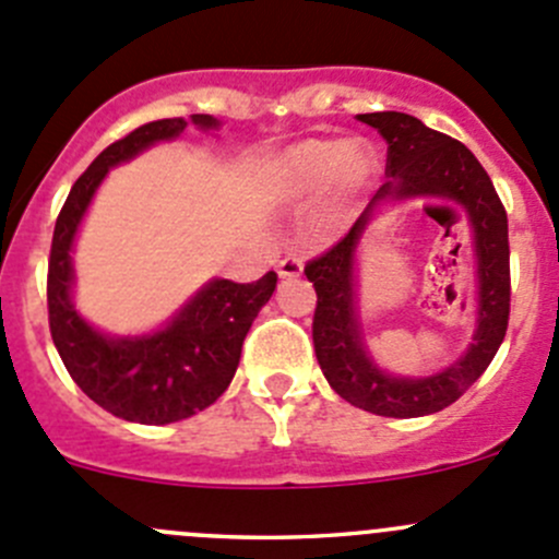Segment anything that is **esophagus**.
<instances>
[{
	"mask_svg": "<svg viewBox=\"0 0 559 559\" xmlns=\"http://www.w3.org/2000/svg\"><path fill=\"white\" fill-rule=\"evenodd\" d=\"M278 275H281V278H297V275H302V259L300 257L281 259Z\"/></svg>",
	"mask_w": 559,
	"mask_h": 559,
	"instance_id": "obj_1",
	"label": "esophagus"
}]
</instances>
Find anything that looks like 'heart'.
I'll use <instances>...</instances> for the list:
<instances>
[{
  "label": "heart",
  "instance_id": "b5f03b06",
  "mask_svg": "<svg viewBox=\"0 0 559 559\" xmlns=\"http://www.w3.org/2000/svg\"><path fill=\"white\" fill-rule=\"evenodd\" d=\"M281 183L295 194H316L337 180L343 191L357 194L368 189L376 162L365 145L343 140H308L295 145L278 165Z\"/></svg>",
  "mask_w": 559,
  "mask_h": 559
}]
</instances>
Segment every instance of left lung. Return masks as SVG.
I'll list each match as a JSON object with an SVG mask.
<instances>
[{"instance_id":"obj_1","label":"left lung","mask_w":559,"mask_h":559,"mask_svg":"<svg viewBox=\"0 0 559 559\" xmlns=\"http://www.w3.org/2000/svg\"><path fill=\"white\" fill-rule=\"evenodd\" d=\"M386 140L389 180L376 191L346 238L306 264L316 289L313 346L324 379L357 408L394 419L436 414L467 392L489 368L509 330L511 267L509 218L487 170L449 134L425 127L408 112L357 116ZM425 195L456 199L466 205L479 259V326L468 352L447 371L427 380H400L379 371L361 346V328L353 308V253L379 201Z\"/></svg>"}]
</instances>
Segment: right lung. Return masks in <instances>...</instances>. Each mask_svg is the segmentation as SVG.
<instances>
[{"label": "right lung", "mask_w": 559, "mask_h": 559, "mask_svg": "<svg viewBox=\"0 0 559 559\" xmlns=\"http://www.w3.org/2000/svg\"><path fill=\"white\" fill-rule=\"evenodd\" d=\"M200 129H216L205 112L191 116ZM183 118H162L110 143L75 180L56 218L48 259V324L67 373L112 416L140 425H170L194 416L224 394L240 362L251 321L273 297L278 275L253 284L216 278L202 286L178 316L154 335L105 337L72 308V240L78 224L110 167L159 140L178 138Z\"/></svg>", "instance_id": "1"}]
</instances>
